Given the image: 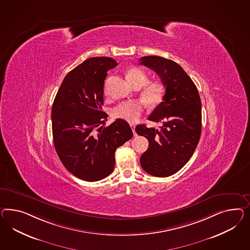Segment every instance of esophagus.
<instances>
[{
	"instance_id": "obj_1",
	"label": "esophagus",
	"mask_w": 250,
	"mask_h": 250,
	"mask_svg": "<svg viewBox=\"0 0 250 250\" xmlns=\"http://www.w3.org/2000/svg\"><path fill=\"white\" fill-rule=\"evenodd\" d=\"M130 126H131V128L133 130V133H134V135H136V133H135V125L134 124H130Z\"/></svg>"
}]
</instances>
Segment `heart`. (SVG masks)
Wrapping results in <instances>:
<instances>
[{"instance_id":"heart-1","label":"heart","mask_w":250,"mask_h":250,"mask_svg":"<svg viewBox=\"0 0 250 250\" xmlns=\"http://www.w3.org/2000/svg\"><path fill=\"white\" fill-rule=\"evenodd\" d=\"M126 78L129 83L135 86L142 89V96L144 100L151 106H156L162 103L166 94V86L162 81L155 80L148 82V74L146 71L139 67H132L126 73ZM104 93H106V86H104ZM145 110V104L138 100H130L123 102L115 106L112 111V115L115 118L123 119L125 121H137L142 115Z\"/></svg>"}]
</instances>
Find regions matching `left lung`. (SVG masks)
I'll return each mask as SVG.
<instances>
[{
  "label": "left lung",
  "instance_id": "1",
  "mask_svg": "<svg viewBox=\"0 0 250 250\" xmlns=\"http://www.w3.org/2000/svg\"><path fill=\"white\" fill-rule=\"evenodd\" d=\"M140 64L154 70L166 86L162 103L148 117L150 121L161 122L162 126L148 128L138 125L135 127L136 134L146 137L149 142L140 164L150 175L167 177L188 162L199 142L201 100L196 84L176 62L149 55L140 58Z\"/></svg>",
  "mask_w": 250,
  "mask_h": 250
}]
</instances>
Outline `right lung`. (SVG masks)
<instances>
[{
    "label": "right lung",
    "instance_id": "obj_1",
    "mask_svg": "<svg viewBox=\"0 0 250 250\" xmlns=\"http://www.w3.org/2000/svg\"><path fill=\"white\" fill-rule=\"evenodd\" d=\"M117 65L110 57H92L64 77L52 107L54 147L74 176L94 182L115 168V153L132 138L128 123L116 119L104 127V83L108 70Z\"/></svg>",
    "mask_w": 250,
    "mask_h": 250
}]
</instances>
